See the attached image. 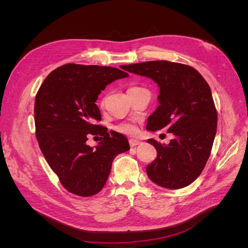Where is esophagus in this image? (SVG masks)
Listing matches in <instances>:
<instances>
[{"label":"esophagus","instance_id":"34e87169","mask_svg":"<svg viewBox=\"0 0 248 248\" xmlns=\"http://www.w3.org/2000/svg\"><path fill=\"white\" fill-rule=\"evenodd\" d=\"M128 142H129V146H131L132 148H134V147H136V146H139V145L140 144V140H133V139L129 140H128Z\"/></svg>","mask_w":248,"mask_h":248}]
</instances>
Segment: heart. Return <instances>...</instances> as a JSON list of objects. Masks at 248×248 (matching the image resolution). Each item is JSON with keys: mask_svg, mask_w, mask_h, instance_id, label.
<instances>
[{"mask_svg": "<svg viewBox=\"0 0 248 248\" xmlns=\"http://www.w3.org/2000/svg\"><path fill=\"white\" fill-rule=\"evenodd\" d=\"M140 87L139 86H134V87H131L128 90H133V89H139ZM115 131L119 132L121 134H124V135H127V136H134L136 133H137V126L133 124H121L119 125L115 126Z\"/></svg>", "mask_w": 248, "mask_h": 248, "instance_id": "1", "label": "heart"}]
</instances>
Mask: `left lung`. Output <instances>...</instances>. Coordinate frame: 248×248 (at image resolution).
<instances>
[{
	"mask_svg": "<svg viewBox=\"0 0 248 248\" xmlns=\"http://www.w3.org/2000/svg\"><path fill=\"white\" fill-rule=\"evenodd\" d=\"M125 70L152 78L160 87V106L148 117L147 129L174 135L167 146L147 140L158 153L147 166L149 178L167 189L190 185L202 173L216 135L217 111L209 85L189 65L166 60L125 65Z\"/></svg>",
	"mask_w": 248,
	"mask_h": 248,
	"instance_id": "left-lung-1",
	"label": "left lung"
}]
</instances>
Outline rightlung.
Instances as JSON below:
<instances>
[{
    "mask_svg": "<svg viewBox=\"0 0 248 248\" xmlns=\"http://www.w3.org/2000/svg\"><path fill=\"white\" fill-rule=\"evenodd\" d=\"M127 76L114 67L69 63L52 71L36 94L39 147L61 185L77 196L97 194L107 183L113 159L129 150L124 136L95 124L101 121L95 104L101 90ZM91 135L101 136L95 148L86 144Z\"/></svg>",
    "mask_w": 248,
    "mask_h": 248,
    "instance_id": "1",
    "label": "right lung"
}]
</instances>
